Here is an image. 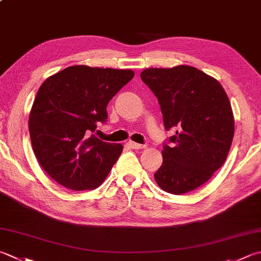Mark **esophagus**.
Listing matches in <instances>:
<instances>
[{"instance_id": "1", "label": "esophagus", "mask_w": 261, "mask_h": 261, "mask_svg": "<svg viewBox=\"0 0 261 261\" xmlns=\"http://www.w3.org/2000/svg\"><path fill=\"white\" fill-rule=\"evenodd\" d=\"M129 146L131 148H134V149H142V148H145V145H141V144H137V142L134 141H129Z\"/></svg>"}]
</instances>
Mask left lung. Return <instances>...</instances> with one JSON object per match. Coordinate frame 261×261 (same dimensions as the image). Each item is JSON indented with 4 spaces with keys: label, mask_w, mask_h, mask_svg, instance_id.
<instances>
[{
    "label": "left lung",
    "mask_w": 261,
    "mask_h": 261,
    "mask_svg": "<svg viewBox=\"0 0 261 261\" xmlns=\"http://www.w3.org/2000/svg\"><path fill=\"white\" fill-rule=\"evenodd\" d=\"M144 83L157 97L166 131L157 185L172 195L202 186L225 162L234 135L231 103L221 84L193 66L146 69Z\"/></svg>",
    "instance_id": "left-lung-1"
}]
</instances>
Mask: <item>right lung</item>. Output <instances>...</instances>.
I'll return each instance as SVG.
<instances>
[{"label": "right lung", "instance_id": "1", "mask_svg": "<svg viewBox=\"0 0 261 261\" xmlns=\"http://www.w3.org/2000/svg\"><path fill=\"white\" fill-rule=\"evenodd\" d=\"M132 70L69 66L46 79L29 115L35 156L44 171L71 190H94L109 175L122 145L91 135L106 123V106L134 78Z\"/></svg>", "mask_w": 261, "mask_h": 261}]
</instances>
